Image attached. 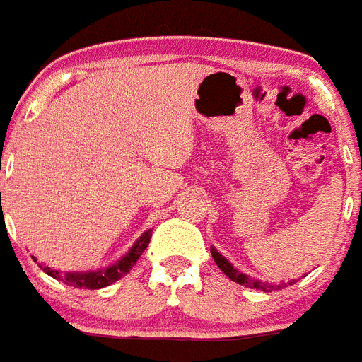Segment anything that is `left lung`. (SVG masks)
I'll use <instances>...</instances> for the list:
<instances>
[{"instance_id":"8db88e82","label":"left lung","mask_w":362,"mask_h":362,"mask_svg":"<svg viewBox=\"0 0 362 362\" xmlns=\"http://www.w3.org/2000/svg\"><path fill=\"white\" fill-rule=\"evenodd\" d=\"M210 251H211V257H214V260H216V264L219 266V269H221V272L225 273L228 279H230V281H234V283H238V284H243V286H247V288H252V290L272 292V290H283V288L288 286V284L296 283V281H288V283H281V284L260 283V281H255V279L249 277V275H245V273L238 272L236 267L232 266L227 258L223 257L221 252H217L216 247H210Z\"/></svg>"}]
</instances>
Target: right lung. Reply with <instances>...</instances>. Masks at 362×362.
Returning <instances> with one entry per match:
<instances>
[{
  "label": "right lung",
  "mask_w": 362,
  "mask_h": 362,
  "mask_svg": "<svg viewBox=\"0 0 362 362\" xmlns=\"http://www.w3.org/2000/svg\"><path fill=\"white\" fill-rule=\"evenodd\" d=\"M151 238L152 230H146L145 234H141L139 240L132 245L130 251L126 252L120 260H117V262L111 264V266L104 267V269H96V272H59V269L42 266V264H38V266H40V269H42L46 275L57 279V281H63V283L69 284V286L98 290V288L110 286L115 281H119V279L124 277L126 273H130V269L135 266V262L139 260L141 255H143L145 249L148 247ZM35 260H37V258H35Z\"/></svg>",
  "instance_id": "1"
}]
</instances>
